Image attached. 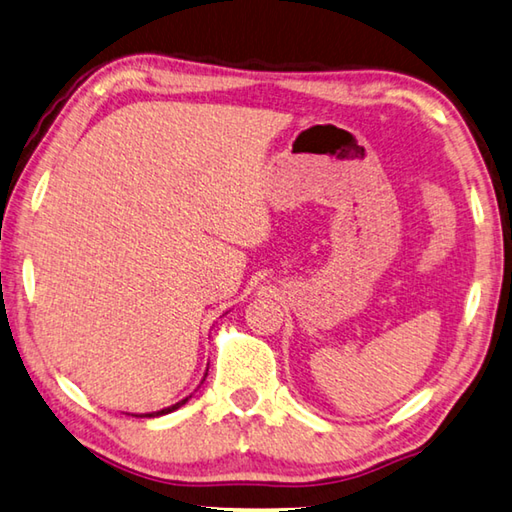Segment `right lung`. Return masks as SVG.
<instances>
[{
  "label": "right lung",
  "instance_id": "add662e5",
  "mask_svg": "<svg viewBox=\"0 0 512 512\" xmlns=\"http://www.w3.org/2000/svg\"><path fill=\"white\" fill-rule=\"evenodd\" d=\"M188 403V398H183V401H179L176 405H172V407H165V410H161V412H152V414H143V416H161V414H167V412H174V410H179L181 405H185Z\"/></svg>",
  "mask_w": 512,
  "mask_h": 512
}]
</instances>
